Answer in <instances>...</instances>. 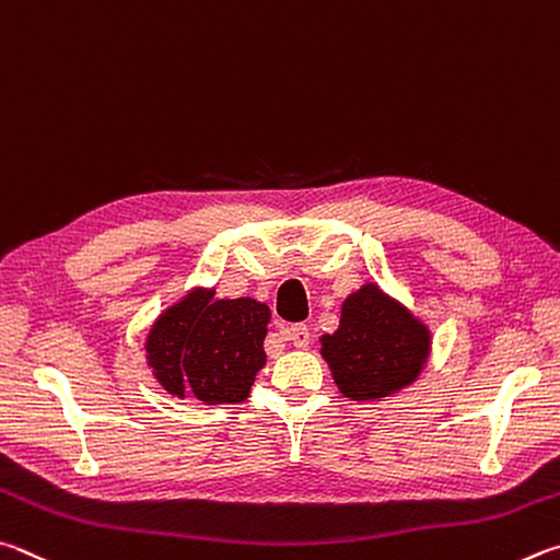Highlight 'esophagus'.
Wrapping results in <instances>:
<instances>
[{"mask_svg":"<svg viewBox=\"0 0 560 560\" xmlns=\"http://www.w3.org/2000/svg\"><path fill=\"white\" fill-rule=\"evenodd\" d=\"M285 339L292 341L298 349H307L310 345V329L305 325H292L285 329Z\"/></svg>","mask_w":560,"mask_h":560,"instance_id":"obj_1","label":"esophagus"}]
</instances>
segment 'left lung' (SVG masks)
<instances>
[{
	"instance_id": "left-lung-1",
	"label": "left lung",
	"mask_w": 560,
	"mask_h": 560,
	"mask_svg": "<svg viewBox=\"0 0 560 560\" xmlns=\"http://www.w3.org/2000/svg\"><path fill=\"white\" fill-rule=\"evenodd\" d=\"M319 341L335 384L351 400L398 394L420 376L430 354L428 327L374 282L351 292L339 329Z\"/></svg>"
}]
</instances>
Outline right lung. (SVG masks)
<instances>
[{
    "mask_svg": "<svg viewBox=\"0 0 560 560\" xmlns=\"http://www.w3.org/2000/svg\"><path fill=\"white\" fill-rule=\"evenodd\" d=\"M268 322L270 310L258 300H215L213 290H191L152 325L147 364L172 396L241 404L265 366Z\"/></svg>",
    "mask_w": 560,
    "mask_h": 560,
    "instance_id": "right-lung-1",
    "label": "right lung"
}]
</instances>
